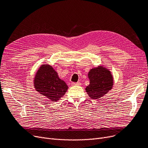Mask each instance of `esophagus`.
I'll return each mask as SVG.
<instances>
[{
    "instance_id": "1",
    "label": "esophagus",
    "mask_w": 148,
    "mask_h": 148,
    "mask_svg": "<svg viewBox=\"0 0 148 148\" xmlns=\"http://www.w3.org/2000/svg\"><path fill=\"white\" fill-rule=\"evenodd\" d=\"M72 85L73 86H75V85H77V86H80L81 85V83L80 82H77V83H72Z\"/></svg>"
}]
</instances>
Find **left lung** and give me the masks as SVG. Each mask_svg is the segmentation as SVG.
I'll return each mask as SVG.
<instances>
[{
	"mask_svg": "<svg viewBox=\"0 0 148 148\" xmlns=\"http://www.w3.org/2000/svg\"><path fill=\"white\" fill-rule=\"evenodd\" d=\"M88 76L90 82L85 89L93 99L104 97L113 88V77L109 69L103 66L90 69Z\"/></svg>",
	"mask_w": 148,
	"mask_h": 148,
	"instance_id": "1",
	"label": "left lung"
}]
</instances>
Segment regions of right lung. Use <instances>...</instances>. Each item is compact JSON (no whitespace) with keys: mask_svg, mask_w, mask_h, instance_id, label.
<instances>
[{"mask_svg":"<svg viewBox=\"0 0 148 148\" xmlns=\"http://www.w3.org/2000/svg\"><path fill=\"white\" fill-rule=\"evenodd\" d=\"M34 86L39 94L42 95L52 102L57 101L64 97L68 87L61 80L58 73L50 65H42L36 73Z\"/></svg>","mask_w":148,"mask_h":148,"instance_id":"obj_1","label":"right lung"}]
</instances>
